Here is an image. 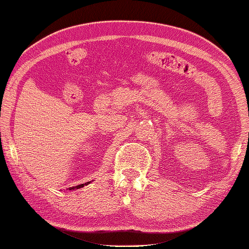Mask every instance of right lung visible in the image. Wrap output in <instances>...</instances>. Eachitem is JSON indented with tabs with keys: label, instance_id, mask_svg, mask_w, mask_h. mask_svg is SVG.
I'll list each match as a JSON object with an SVG mask.
<instances>
[{
	"label": "right lung",
	"instance_id": "right-lung-1",
	"mask_svg": "<svg viewBox=\"0 0 249 249\" xmlns=\"http://www.w3.org/2000/svg\"><path fill=\"white\" fill-rule=\"evenodd\" d=\"M89 181H88V183H85V184H81V185H77V186L71 187V188H70V191H72V189H78V188H82V187H84V185H89Z\"/></svg>",
	"mask_w": 249,
	"mask_h": 249
}]
</instances>
